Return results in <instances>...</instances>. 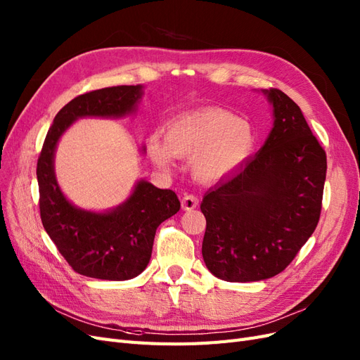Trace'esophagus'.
Here are the masks:
<instances>
[{"instance_id": "1", "label": "esophagus", "mask_w": 360, "mask_h": 360, "mask_svg": "<svg viewBox=\"0 0 360 360\" xmlns=\"http://www.w3.org/2000/svg\"><path fill=\"white\" fill-rule=\"evenodd\" d=\"M197 205H198V198L195 197V195H192V193L184 195V197L181 198V209L183 210H192Z\"/></svg>"}]
</instances>
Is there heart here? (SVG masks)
<instances>
[{
  "instance_id": "heart-1",
  "label": "heart",
  "mask_w": 360,
  "mask_h": 360,
  "mask_svg": "<svg viewBox=\"0 0 360 360\" xmlns=\"http://www.w3.org/2000/svg\"><path fill=\"white\" fill-rule=\"evenodd\" d=\"M255 130L231 112L205 108L174 118L165 130V144L151 138L148 153L158 167L168 168L171 155L192 159L200 180L216 181L236 171L254 153Z\"/></svg>"
}]
</instances>
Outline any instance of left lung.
Listing matches in <instances>:
<instances>
[{"mask_svg": "<svg viewBox=\"0 0 360 360\" xmlns=\"http://www.w3.org/2000/svg\"><path fill=\"white\" fill-rule=\"evenodd\" d=\"M274 127L258 153L204 195L202 258L228 282L281 274L320 219L326 153L300 108L278 89L263 90Z\"/></svg>", "mask_w": 360, "mask_h": 360, "instance_id": "8db88e82", "label": "left lung"}]
</instances>
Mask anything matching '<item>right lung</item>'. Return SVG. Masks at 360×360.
I'll use <instances>...</instances> for the list:
<instances>
[{"label": "right lung", "mask_w": 360, "mask_h": 360, "mask_svg": "<svg viewBox=\"0 0 360 360\" xmlns=\"http://www.w3.org/2000/svg\"><path fill=\"white\" fill-rule=\"evenodd\" d=\"M143 90V85H117L75 97L53 118L37 160L41 224L60 254L84 276L106 281L138 276L150 261L158 226L180 210L176 192L147 180H139L130 197L114 209L85 210L66 198L56 177V150L72 123L84 117L134 114Z\"/></svg>", "instance_id": "obj_1"}]
</instances>
